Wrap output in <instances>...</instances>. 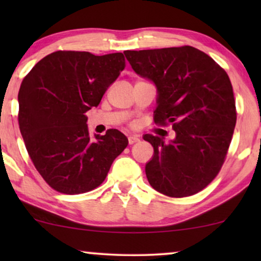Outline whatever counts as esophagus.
I'll return each mask as SVG.
<instances>
[{
    "mask_svg": "<svg viewBox=\"0 0 261 261\" xmlns=\"http://www.w3.org/2000/svg\"><path fill=\"white\" fill-rule=\"evenodd\" d=\"M139 141V137L138 135H129V137H128V142H129V145H133V144H135V142H138Z\"/></svg>",
    "mask_w": 261,
    "mask_h": 261,
    "instance_id": "obj_1",
    "label": "esophagus"
}]
</instances>
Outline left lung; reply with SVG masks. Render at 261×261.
<instances>
[{"instance_id": "1", "label": "left lung", "mask_w": 261, "mask_h": 261, "mask_svg": "<svg viewBox=\"0 0 261 261\" xmlns=\"http://www.w3.org/2000/svg\"><path fill=\"white\" fill-rule=\"evenodd\" d=\"M133 70L154 82V122L172 124L176 138L145 134L154 148L146 164L151 187L169 197L197 194L222 167L237 123L233 87L226 71L192 47L124 51Z\"/></svg>"}]
</instances>
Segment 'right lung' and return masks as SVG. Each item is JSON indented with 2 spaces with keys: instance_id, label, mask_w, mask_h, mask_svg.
<instances>
[{
  "instance_id": "add662e5",
  "label": "right lung",
  "mask_w": 261,
  "mask_h": 261,
  "mask_svg": "<svg viewBox=\"0 0 261 261\" xmlns=\"http://www.w3.org/2000/svg\"><path fill=\"white\" fill-rule=\"evenodd\" d=\"M124 66L122 53L57 51L23 78L17 96L20 132L35 169L56 191L94 190L127 147L128 139L117 129L91 140L85 115Z\"/></svg>"
}]
</instances>
